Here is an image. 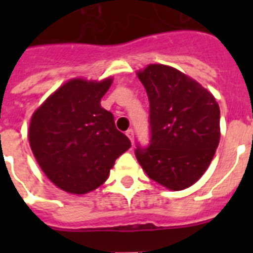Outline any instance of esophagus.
I'll return each mask as SVG.
<instances>
[{
	"label": "esophagus",
	"mask_w": 253,
	"mask_h": 253,
	"mask_svg": "<svg viewBox=\"0 0 253 253\" xmlns=\"http://www.w3.org/2000/svg\"><path fill=\"white\" fill-rule=\"evenodd\" d=\"M125 134L128 135V138H129V139H130V142L133 143L134 142V131H133V129H129V130H126V131H125Z\"/></svg>",
	"instance_id": "obj_1"
}]
</instances>
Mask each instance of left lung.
<instances>
[{
	"mask_svg": "<svg viewBox=\"0 0 253 253\" xmlns=\"http://www.w3.org/2000/svg\"><path fill=\"white\" fill-rule=\"evenodd\" d=\"M149 100L151 140L135 157L149 178L184 190L204 175L220 139L214 96L189 76L163 64L138 72Z\"/></svg>",
	"mask_w": 253,
	"mask_h": 253,
	"instance_id": "obj_1",
	"label": "left lung"
}]
</instances>
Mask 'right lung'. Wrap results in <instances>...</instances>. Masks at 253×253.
I'll use <instances>...</instances> for the list:
<instances>
[{"label": "right lung", "instance_id": "add662e5", "mask_svg": "<svg viewBox=\"0 0 253 253\" xmlns=\"http://www.w3.org/2000/svg\"><path fill=\"white\" fill-rule=\"evenodd\" d=\"M111 84L110 77L100 82L73 78L31 116V151L46 177L67 193L81 195L97 189L116 158L130 148L113 114L100 104Z\"/></svg>", "mask_w": 253, "mask_h": 253}]
</instances>
